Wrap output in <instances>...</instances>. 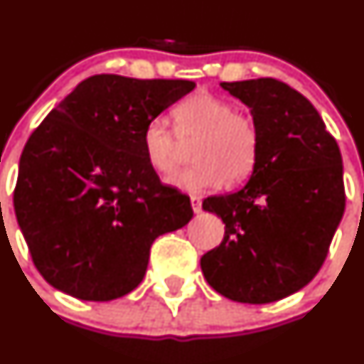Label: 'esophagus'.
Returning a JSON list of instances; mask_svg holds the SVG:
<instances>
[{
	"mask_svg": "<svg viewBox=\"0 0 364 364\" xmlns=\"http://www.w3.org/2000/svg\"><path fill=\"white\" fill-rule=\"evenodd\" d=\"M190 203H192L193 213H200V211H203V200H200L199 196H192V197H190Z\"/></svg>",
	"mask_w": 364,
	"mask_h": 364,
	"instance_id": "obj_1",
	"label": "esophagus"
}]
</instances>
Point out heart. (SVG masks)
<instances>
[{"mask_svg": "<svg viewBox=\"0 0 364 364\" xmlns=\"http://www.w3.org/2000/svg\"><path fill=\"white\" fill-rule=\"evenodd\" d=\"M174 134L155 117L142 130V153L149 167L167 176L179 164V141L192 142L193 165L168 178L181 192L237 186L253 174L259 161L260 135L255 119L220 95L197 93L172 111Z\"/></svg>", "mask_w": 364, "mask_h": 364, "instance_id": "obj_1", "label": "heart"}]
</instances>
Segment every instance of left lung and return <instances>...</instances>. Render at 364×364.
<instances>
[{
  "instance_id": "obj_1",
  "label": "left lung",
  "mask_w": 364,
  "mask_h": 364,
  "mask_svg": "<svg viewBox=\"0 0 364 364\" xmlns=\"http://www.w3.org/2000/svg\"><path fill=\"white\" fill-rule=\"evenodd\" d=\"M222 87L252 109L260 151L243 190L203 203L225 234L200 267L218 294L273 303L310 284L328 257L345 211L341 153L314 105L282 80Z\"/></svg>"
}]
</instances>
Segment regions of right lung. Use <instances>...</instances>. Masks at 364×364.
I'll return each instance as SVG.
<instances>
[{
  "mask_svg": "<svg viewBox=\"0 0 364 364\" xmlns=\"http://www.w3.org/2000/svg\"><path fill=\"white\" fill-rule=\"evenodd\" d=\"M196 87L100 73L82 80L26 142L14 208L38 273L58 291L111 301L134 291L160 234L193 216L142 153L148 121Z\"/></svg>",
  "mask_w": 364,
  "mask_h": 364,
  "instance_id": "obj_1",
  "label": "right lung"
}]
</instances>
